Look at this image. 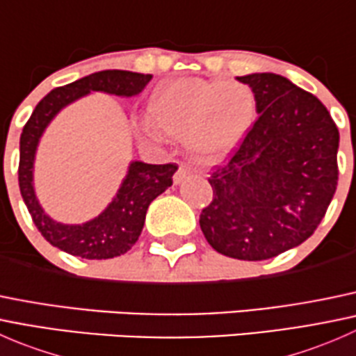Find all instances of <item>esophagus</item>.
<instances>
[{
	"mask_svg": "<svg viewBox=\"0 0 356 356\" xmlns=\"http://www.w3.org/2000/svg\"><path fill=\"white\" fill-rule=\"evenodd\" d=\"M189 175H191V168H188L186 165H181V167H179V170L175 172V175H174V184H182V182L189 177Z\"/></svg>",
	"mask_w": 356,
	"mask_h": 356,
	"instance_id": "34e87169",
	"label": "esophagus"
}]
</instances>
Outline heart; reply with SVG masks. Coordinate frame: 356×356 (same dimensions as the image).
I'll return each mask as SVG.
<instances>
[{"label": "heart", "instance_id": "b5f03b06", "mask_svg": "<svg viewBox=\"0 0 356 356\" xmlns=\"http://www.w3.org/2000/svg\"><path fill=\"white\" fill-rule=\"evenodd\" d=\"M146 134L186 138L189 149L213 160L234 149L254 122L257 102L246 84L218 79H181L160 84L149 96Z\"/></svg>", "mask_w": 356, "mask_h": 356}]
</instances>
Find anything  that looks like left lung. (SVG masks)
<instances>
[{
  "mask_svg": "<svg viewBox=\"0 0 356 356\" xmlns=\"http://www.w3.org/2000/svg\"><path fill=\"white\" fill-rule=\"evenodd\" d=\"M238 81L253 91L258 118L211 172L200 227L218 253L257 261L301 245L321 224L336 193L339 131L321 99L282 75Z\"/></svg>",
  "mask_w": 356,
  "mask_h": 356,
  "instance_id": "8db88e82",
  "label": "left lung"
}]
</instances>
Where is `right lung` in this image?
I'll use <instances>...</instances> for the list:
<instances>
[{
  "label": "right lung",
  "mask_w": 356,
  "mask_h": 356,
  "mask_svg": "<svg viewBox=\"0 0 356 356\" xmlns=\"http://www.w3.org/2000/svg\"><path fill=\"white\" fill-rule=\"evenodd\" d=\"M152 74L102 70L53 89L38 103L20 136L19 186L27 210L42 238L58 250L88 260H106L127 253L139 239L149 203L172 186L175 163L152 165L134 160L108 207L84 224H62L42 210L34 189V160L39 141L53 118L70 103L91 95L132 98L152 81Z\"/></svg>",
  "instance_id": "right-lung-1"
}]
</instances>
